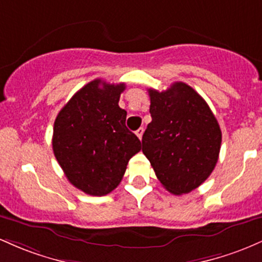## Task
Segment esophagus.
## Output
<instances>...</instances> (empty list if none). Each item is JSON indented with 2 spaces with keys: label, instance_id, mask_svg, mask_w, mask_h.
Returning a JSON list of instances; mask_svg holds the SVG:
<instances>
[{
  "label": "esophagus",
  "instance_id": "obj_1",
  "mask_svg": "<svg viewBox=\"0 0 262 262\" xmlns=\"http://www.w3.org/2000/svg\"><path fill=\"white\" fill-rule=\"evenodd\" d=\"M143 131H145V130H143V127H140L139 128V130H137L136 131V135H137V137H139V139L141 140V139H142V135H143Z\"/></svg>",
  "mask_w": 262,
  "mask_h": 262
}]
</instances>
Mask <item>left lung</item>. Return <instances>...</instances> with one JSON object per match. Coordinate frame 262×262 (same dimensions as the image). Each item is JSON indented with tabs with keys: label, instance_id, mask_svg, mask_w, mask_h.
Instances as JSON below:
<instances>
[{
	"label": "left lung",
	"instance_id": "left-lung-1",
	"mask_svg": "<svg viewBox=\"0 0 262 262\" xmlns=\"http://www.w3.org/2000/svg\"><path fill=\"white\" fill-rule=\"evenodd\" d=\"M152 121L142 136V152L158 181L172 194L198 188L219 158L222 131L205 100L182 81L166 92L148 89Z\"/></svg>",
	"mask_w": 262,
	"mask_h": 262
}]
</instances>
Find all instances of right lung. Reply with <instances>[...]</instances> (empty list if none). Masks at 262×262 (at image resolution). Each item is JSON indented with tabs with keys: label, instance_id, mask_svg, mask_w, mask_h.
I'll use <instances>...</instances> for the list:
<instances>
[{
	"label": "right lung",
	"instance_id": "obj_1",
	"mask_svg": "<svg viewBox=\"0 0 262 262\" xmlns=\"http://www.w3.org/2000/svg\"><path fill=\"white\" fill-rule=\"evenodd\" d=\"M125 88L95 79L73 95L54 121L55 158L68 181L86 194L113 192L141 149L139 137L125 125L127 113L119 106Z\"/></svg>",
	"mask_w": 262,
	"mask_h": 262
}]
</instances>
